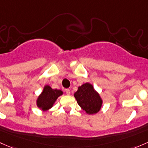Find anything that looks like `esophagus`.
<instances>
[{"instance_id":"obj_1","label":"esophagus","mask_w":148,"mask_h":148,"mask_svg":"<svg viewBox=\"0 0 148 148\" xmlns=\"http://www.w3.org/2000/svg\"><path fill=\"white\" fill-rule=\"evenodd\" d=\"M65 92H66V94L67 95H70L71 94V92H70V90L69 88H66V89H65Z\"/></svg>"}]
</instances>
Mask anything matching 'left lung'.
I'll list each match as a JSON object with an SVG mask.
<instances>
[{
    "instance_id": "left-lung-1",
    "label": "left lung",
    "mask_w": 148,
    "mask_h": 148,
    "mask_svg": "<svg viewBox=\"0 0 148 148\" xmlns=\"http://www.w3.org/2000/svg\"><path fill=\"white\" fill-rule=\"evenodd\" d=\"M74 96L79 106L87 114H96L100 111L103 99L91 84L87 82L79 86Z\"/></svg>"
}]
</instances>
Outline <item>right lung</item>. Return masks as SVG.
I'll list each match as a JSON object with an SVG mask.
<instances>
[{"label":"right lung","mask_w":148,"mask_h":148,"mask_svg":"<svg viewBox=\"0 0 148 148\" xmlns=\"http://www.w3.org/2000/svg\"><path fill=\"white\" fill-rule=\"evenodd\" d=\"M63 94L60 89H53L49 85H45L42 93L37 96V106L41 111H47L52 108L57 99Z\"/></svg>","instance_id":"obj_1"}]
</instances>
